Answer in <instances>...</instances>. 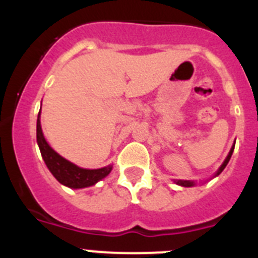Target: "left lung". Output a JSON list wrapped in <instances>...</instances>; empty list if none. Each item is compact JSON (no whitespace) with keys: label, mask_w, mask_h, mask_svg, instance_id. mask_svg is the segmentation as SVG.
<instances>
[{"label":"left lung","mask_w":258,"mask_h":258,"mask_svg":"<svg viewBox=\"0 0 258 258\" xmlns=\"http://www.w3.org/2000/svg\"><path fill=\"white\" fill-rule=\"evenodd\" d=\"M234 147H235V145H234L231 147V150H230L229 155H227V157H226V160L223 161V164H222V165H221V168H220V169H218L217 174H216V175H218L221 172H222L223 169H225V166L227 165V163H229V160H230V157H231V155H232V151H234ZM177 183L181 184V186H184V187H190V186H194V182L192 181H177Z\"/></svg>","instance_id":"1"}]
</instances>
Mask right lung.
Listing matches in <instances>:
<instances>
[{
	"label": "right lung",
	"mask_w": 258,
	"mask_h": 258,
	"mask_svg": "<svg viewBox=\"0 0 258 258\" xmlns=\"http://www.w3.org/2000/svg\"><path fill=\"white\" fill-rule=\"evenodd\" d=\"M37 143L40 147L41 155L44 159L45 164L51 172V174L60 182L61 184L68 186L71 188H83L92 186L101 181L106 175L109 174L112 166H106L101 169H83L71 161L66 160L64 157L56 154L54 150L47 145L46 140L44 138L42 129L40 122V112L37 117Z\"/></svg>",
	"instance_id": "add662e5"
}]
</instances>
